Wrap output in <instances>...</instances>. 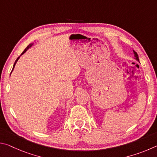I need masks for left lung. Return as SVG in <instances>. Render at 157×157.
<instances>
[{
	"mask_svg": "<svg viewBox=\"0 0 157 157\" xmlns=\"http://www.w3.org/2000/svg\"><path fill=\"white\" fill-rule=\"evenodd\" d=\"M134 57H135V59H136L137 61H139V56H138V54L137 53L135 52V51H134Z\"/></svg>",
	"mask_w": 157,
	"mask_h": 157,
	"instance_id": "1",
	"label": "left lung"
}]
</instances>
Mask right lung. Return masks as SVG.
I'll return each mask as SVG.
<instances>
[{"mask_svg":"<svg viewBox=\"0 0 157 157\" xmlns=\"http://www.w3.org/2000/svg\"><path fill=\"white\" fill-rule=\"evenodd\" d=\"M32 46H33V44H29L28 45V46H27V48H26L24 50H23V52H22V53H21V55H22L23 54V53H25V52H26V50H27L28 48H30ZM19 57H18V58H17V60H16V62H15V63H14V66H13V68H12V71H13V69H14V66H15V64H16V63H17V61H18V59H19Z\"/></svg>","mask_w":157,"mask_h":157,"instance_id":"obj_1","label":"right lung"}]
</instances>
